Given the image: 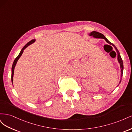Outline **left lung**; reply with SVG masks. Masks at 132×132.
Segmentation results:
<instances>
[{"instance_id":"8db88e82","label":"left lung","mask_w":132,"mask_h":132,"mask_svg":"<svg viewBox=\"0 0 132 132\" xmlns=\"http://www.w3.org/2000/svg\"><path fill=\"white\" fill-rule=\"evenodd\" d=\"M89 35L90 36H93L94 37H95V38H103V39H105V41L109 43V44H110V45H112V46H113L114 47V48H115V50H116V51H117V59H118V62L119 63V64H120V67H121V80H120V81H119V84H120V82H121V80H122V76H123V61H122V58H121V55H120V53H119V51H118V49L117 48H116V47L113 43H112L111 42H110L109 40H108V39L105 37V36L103 35V34H101V33H100V32H96V31H93V32H91L89 34Z\"/></svg>"}]
</instances>
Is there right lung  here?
<instances>
[{"instance_id": "right-lung-1", "label": "right lung", "mask_w": 132, "mask_h": 132, "mask_svg": "<svg viewBox=\"0 0 132 132\" xmlns=\"http://www.w3.org/2000/svg\"><path fill=\"white\" fill-rule=\"evenodd\" d=\"M35 41H36V39H32V40L30 41L29 42H28L26 44V45L22 48V49L21 50L19 54L18 55V56L14 60V61L13 64V65H12V68H11V81H12V82H13V75H14V68H15V67L16 64V63H17L18 61L19 60V59L20 58V57L21 56V55H22L23 52V50H24L27 47H28L29 45H30L31 44L35 42Z\"/></svg>"}]
</instances>
